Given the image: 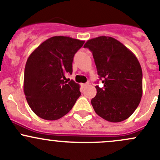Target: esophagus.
I'll list each match as a JSON object with an SVG mask.
<instances>
[{
  "instance_id": "1",
  "label": "esophagus",
  "mask_w": 160,
  "mask_h": 160,
  "mask_svg": "<svg viewBox=\"0 0 160 160\" xmlns=\"http://www.w3.org/2000/svg\"><path fill=\"white\" fill-rule=\"evenodd\" d=\"M88 83H82L81 86H82V88H86V87L88 86Z\"/></svg>"
}]
</instances>
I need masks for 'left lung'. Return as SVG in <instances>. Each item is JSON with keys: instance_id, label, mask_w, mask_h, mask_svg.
<instances>
[{"instance_id": "obj_1", "label": "left lung", "mask_w": 160, "mask_h": 160, "mask_svg": "<svg viewBox=\"0 0 160 160\" xmlns=\"http://www.w3.org/2000/svg\"><path fill=\"white\" fill-rule=\"evenodd\" d=\"M84 48L91 51L103 88L96 86L91 100L95 112L111 122L129 118L142 95V71L136 56L115 38L100 36L88 40Z\"/></svg>"}]
</instances>
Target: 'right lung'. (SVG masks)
<instances>
[{
    "label": "right lung",
    "instance_id": "1",
    "mask_svg": "<svg viewBox=\"0 0 160 160\" xmlns=\"http://www.w3.org/2000/svg\"><path fill=\"white\" fill-rule=\"evenodd\" d=\"M83 43L67 36L52 37L40 44L27 59L24 92L31 109L41 118H61L81 94L78 83L65 80L66 75L72 74L73 56Z\"/></svg>",
    "mask_w": 160,
    "mask_h": 160
}]
</instances>
